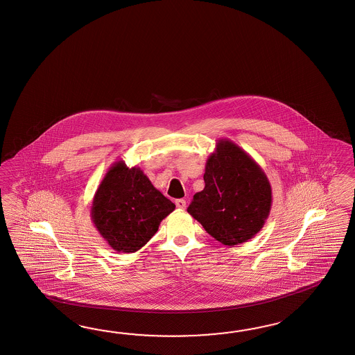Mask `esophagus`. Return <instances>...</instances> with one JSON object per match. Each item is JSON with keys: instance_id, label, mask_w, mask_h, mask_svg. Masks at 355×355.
<instances>
[{"instance_id": "1", "label": "esophagus", "mask_w": 355, "mask_h": 355, "mask_svg": "<svg viewBox=\"0 0 355 355\" xmlns=\"http://www.w3.org/2000/svg\"><path fill=\"white\" fill-rule=\"evenodd\" d=\"M175 205L179 208V209H185L187 207V200L185 199H176L175 200Z\"/></svg>"}]
</instances>
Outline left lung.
<instances>
[{
  "label": "left lung",
  "instance_id": "left-lung-1",
  "mask_svg": "<svg viewBox=\"0 0 355 355\" xmlns=\"http://www.w3.org/2000/svg\"><path fill=\"white\" fill-rule=\"evenodd\" d=\"M205 189L188 207L205 230L223 245H239L263 227L272 206L266 173L244 149L218 139L206 162Z\"/></svg>",
  "mask_w": 355,
  "mask_h": 355
}]
</instances>
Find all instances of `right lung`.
<instances>
[{
  "instance_id": "add662e5",
  "label": "right lung",
  "mask_w": 355,
  "mask_h": 355,
  "mask_svg": "<svg viewBox=\"0 0 355 355\" xmlns=\"http://www.w3.org/2000/svg\"><path fill=\"white\" fill-rule=\"evenodd\" d=\"M175 209L141 167L116 161L92 202L91 217L101 236L116 252L134 253L148 243L161 221Z\"/></svg>"
}]
</instances>
